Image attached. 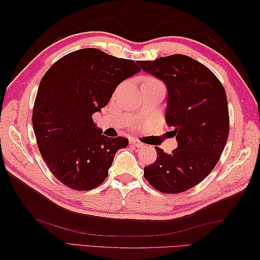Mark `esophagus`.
Instances as JSON below:
<instances>
[{
	"mask_svg": "<svg viewBox=\"0 0 260 260\" xmlns=\"http://www.w3.org/2000/svg\"><path fill=\"white\" fill-rule=\"evenodd\" d=\"M131 144H132V145H134V146H135V147H137V148H143V147L145 146V145L143 144L142 142H140L139 140H132V141H131Z\"/></svg>",
	"mask_w": 260,
	"mask_h": 260,
	"instance_id": "1",
	"label": "esophagus"
}]
</instances>
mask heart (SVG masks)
<instances>
[{
  "mask_svg": "<svg viewBox=\"0 0 260 260\" xmlns=\"http://www.w3.org/2000/svg\"><path fill=\"white\" fill-rule=\"evenodd\" d=\"M157 80H155L154 78H146L144 82H156Z\"/></svg>",
  "mask_w": 260,
  "mask_h": 260,
  "instance_id": "obj_1",
  "label": "heart"
}]
</instances>
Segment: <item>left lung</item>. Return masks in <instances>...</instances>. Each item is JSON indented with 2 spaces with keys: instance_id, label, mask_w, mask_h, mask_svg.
<instances>
[{
  "instance_id": "1",
  "label": "left lung",
  "mask_w": 260,
  "mask_h": 260,
  "mask_svg": "<svg viewBox=\"0 0 260 260\" xmlns=\"http://www.w3.org/2000/svg\"><path fill=\"white\" fill-rule=\"evenodd\" d=\"M137 63L167 86L165 120L178 142L171 154L155 147L157 158L144 168V176L159 192L186 191L211 172L227 143L225 90L211 70L183 54Z\"/></svg>"
}]
</instances>
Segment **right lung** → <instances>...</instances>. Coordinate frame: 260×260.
I'll use <instances>...</instances> for the list:
<instances>
[{
  "mask_svg": "<svg viewBox=\"0 0 260 260\" xmlns=\"http://www.w3.org/2000/svg\"><path fill=\"white\" fill-rule=\"evenodd\" d=\"M133 60L99 49H80L54 62L39 85L32 125L41 156L70 189L92 190L107 178L125 137L103 135L92 115L106 106L121 81L140 73Z\"/></svg>",
  "mask_w": 260,
  "mask_h": 260,
  "instance_id": "add662e5",
  "label": "right lung"
}]
</instances>
